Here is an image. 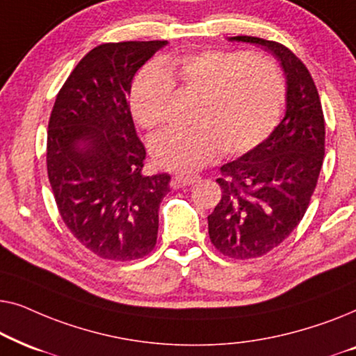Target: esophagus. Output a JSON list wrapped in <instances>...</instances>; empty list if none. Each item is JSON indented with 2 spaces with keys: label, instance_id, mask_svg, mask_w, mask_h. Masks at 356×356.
Returning <instances> with one entry per match:
<instances>
[{
  "label": "esophagus",
  "instance_id": "34e87169",
  "mask_svg": "<svg viewBox=\"0 0 356 356\" xmlns=\"http://www.w3.org/2000/svg\"><path fill=\"white\" fill-rule=\"evenodd\" d=\"M199 179L197 175H177V177L173 178V181L177 186H191Z\"/></svg>",
  "mask_w": 356,
  "mask_h": 356
}]
</instances>
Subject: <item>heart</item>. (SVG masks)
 <instances>
[{
	"label": "heart",
	"instance_id": "obj_1",
	"mask_svg": "<svg viewBox=\"0 0 356 356\" xmlns=\"http://www.w3.org/2000/svg\"><path fill=\"white\" fill-rule=\"evenodd\" d=\"M199 94L194 126L165 129L150 139L162 168L191 173L223 152L243 155L269 138L285 104V82L269 58L233 50L165 56L136 76L129 106L144 129L162 124L173 89Z\"/></svg>",
	"mask_w": 356,
	"mask_h": 356
}]
</instances>
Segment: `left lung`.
Returning a JSON list of instances; mask_svg holds the SVG:
<instances>
[{
  "label": "left lung",
  "instance_id": "8db88e82",
  "mask_svg": "<svg viewBox=\"0 0 356 356\" xmlns=\"http://www.w3.org/2000/svg\"><path fill=\"white\" fill-rule=\"evenodd\" d=\"M274 53L286 77V111L256 149L223 165L222 189L209 220V238L232 259H252L274 250L298 227L309 206L325 150L321 99L303 61L279 42L236 35Z\"/></svg>",
  "mask_w": 356,
  "mask_h": 356
}]
</instances>
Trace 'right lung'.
<instances>
[{"label":"right lung","mask_w":356,"mask_h":356,"mask_svg":"<svg viewBox=\"0 0 356 356\" xmlns=\"http://www.w3.org/2000/svg\"><path fill=\"white\" fill-rule=\"evenodd\" d=\"M165 40L102 43L67 77L53 105L47 172L56 207L77 241L102 259L134 261L155 248L170 175L143 173L145 147L128 95Z\"/></svg>","instance_id":"obj_1"}]
</instances>
